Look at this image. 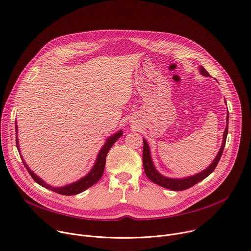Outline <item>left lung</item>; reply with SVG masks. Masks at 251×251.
<instances>
[{"instance_id": "obj_1", "label": "left lung", "mask_w": 251, "mask_h": 251, "mask_svg": "<svg viewBox=\"0 0 251 251\" xmlns=\"http://www.w3.org/2000/svg\"><path fill=\"white\" fill-rule=\"evenodd\" d=\"M200 72L201 75L208 76L209 74L206 72V70L203 67L200 68ZM228 115V114H227ZM227 132H228V116H227V126L226 127V130L224 132V142H222V146L216 155V157L214 158L213 162L208 166L206 170H204L203 172L192 176H188L185 178H170V177H165L163 176H161L153 166V163L151 161V153H150V148L148 146V143L146 142V140H144V151H143V163H144V169H145V173L147 175V176L155 184H158L162 187L169 188L175 191H180V190H184L187 189L191 186H193L194 184H197L198 182L203 180L205 177H207L216 168V165L221 157L222 152H224L225 150V146H226V136H227Z\"/></svg>"}]
</instances>
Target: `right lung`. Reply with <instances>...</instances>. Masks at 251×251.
Here are the masks:
<instances>
[{
	"instance_id": "obj_1",
	"label": "right lung",
	"mask_w": 251,
	"mask_h": 251,
	"mask_svg": "<svg viewBox=\"0 0 251 251\" xmlns=\"http://www.w3.org/2000/svg\"><path fill=\"white\" fill-rule=\"evenodd\" d=\"M16 129H17V126H16ZM122 134H123V131L120 130L119 132L115 133L114 135H111L110 137L107 138L106 143L104 144V146L102 147V149L100 151V152L98 154L97 161H96V163L94 165V168L92 169V171L89 173L88 176H86L85 177H82L81 179H79V180H77V181H75L74 183L66 185L64 187H51V186H50L49 184L44 182V180H42L40 177H38L29 168H27V165L25 164V162L24 160H23V162H24V164L25 166L26 171L29 172V174L33 177V179L37 183H39L40 185H42V186H44V187H46L48 189H50V190L57 192V193L63 194V196H75V194L82 192L83 190H86L89 187L93 186L95 183H97L100 179V177H101V176L103 174V171H104L106 154H107L108 151L110 150V148L113 147L115 145V143L122 136ZM16 144H17V148L19 150L17 136H16Z\"/></svg>"
}]
</instances>
